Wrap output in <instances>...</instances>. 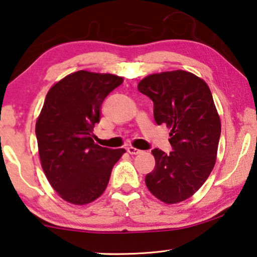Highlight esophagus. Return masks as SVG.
I'll use <instances>...</instances> for the list:
<instances>
[{
	"label": "esophagus",
	"mask_w": 257,
	"mask_h": 257,
	"mask_svg": "<svg viewBox=\"0 0 257 257\" xmlns=\"http://www.w3.org/2000/svg\"><path fill=\"white\" fill-rule=\"evenodd\" d=\"M127 152L132 155H138L141 153L140 150H138V148H135V147H127Z\"/></svg>",
	"instance_id": "esophagus-1"
}]
</instances>
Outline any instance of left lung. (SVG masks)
Listing matches in <instances>:
<instances>
[{"mask_svg": "<svg viewBox=\"0 0 257 257\" xmlns=\"http://www.w3.org/2000/svg\"><path fill=\"white\" fill-rule=\"evenodd\" d=\"M138 90L153 101L156 124L172 130V152L152 151L155 168L145 183L162 202H183L207 180L217 158L221 125L210 88L192 73L174 70L145 77Z\"/></svg>", "mask_w": 257, "mask_h": 257, "instance_id": "left-lung-1", "label": "left lung"}]
</instances>
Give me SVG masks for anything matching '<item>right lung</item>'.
<instances>
[{"mask_svg":"<svg viewBox=\"0 0 257 257\" xmlns=\"http://www.w3.org/2000/svg\"><path fill=\"white\" fill-rule=\"evenodd\" d=\"M122 77L79 70L47 92L36 124L40 162L50 184L62 199L83 205L98 198L124 148L94 143L102 103Z\"/></svg>","mask_w":257,"mask_h":257,"instance_id":"right-lung-1","label":"right lung"}]
</instances>
